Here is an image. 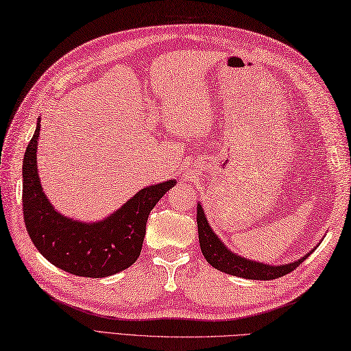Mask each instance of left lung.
Instances as JSON below:
<instances>
[{
  "instance_id": "left-lung-1",
  "label": "left lung",
  "mask_w": 351,
  "mask_h": 351,
  "mask_svg": "<svg viewBox=\"0 0 351 351\" xmlns=\"http://www.w3.org/2000/svg\"><path fill=\"white\" fill-rule=\"evenodd\" d=\"M197 232L200 250H202L208 264L223 273L238 276V278L244 279H278L280 276H285L291 271H294L295 268L311 255L309 252L308 255L294 261V263L282 265H267L263 263H256V261H249L243 256H238L235 253L230 252L226 245L220 241V238L214 234V230L211 229L210 223H208L200 204H197Z\"/></svg>"
}]
</instances>
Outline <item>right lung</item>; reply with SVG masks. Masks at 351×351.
<instances>
[{
  "mask_svg": "<svg viewBox=\"0 0 351 351\" xmlns=\"http://www.w3.org/2000/svg\"><path fill=\"white\" fill-rule=\"evenodd\" d=\"M40 122L22 162V210L27 232L51 264L83 278H107L131 267L140 256L149 213L175 180L149 185L107 219L83 223L64 217L45 196L37 173Z\"/></svg>",
  "mask_w": 351,
  "mask_h": 351,
  "instance_id": "1",
  "label": "right lung"
}]
</instances>
